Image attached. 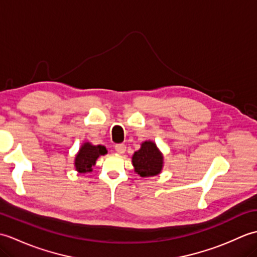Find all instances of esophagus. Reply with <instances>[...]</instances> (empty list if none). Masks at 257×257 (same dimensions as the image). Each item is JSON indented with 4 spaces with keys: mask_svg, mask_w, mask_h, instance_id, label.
Segmentation results:
<instances>
[{
    "mask_svg": "<svg viewBox=\"0 0 257 257\" xmlns=\"http://www.w3.org/2000/svg\"><path fill=\"white\" fill-rule=\"evenodd\" d=\"M114 149H116V151L118 152L119 155H122V154H124V151H125V146L123 144H119V145L114 146Z\"/></svg>",
    "mask_w": 257,
    "mask_h": 257,
    "instance_id": "1",
    "label": "esophagus"
}]
</instances>
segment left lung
<instances>
[{"mask_svg": "<svg viewBox=\"0 0 257 257\" xmlns=\"http://www.w3.org/2000/svg\"><path fill=\"white\" fill-rule=\"evenodd\" d=\"M135 172L143 178L158 176L163 169V155L157 145L151 140L141 144L140 149L132 158Z\"/></svg>", "mask_w": 257, "mask_h": 257, "instance_id": "8db88e82", "label": "left lung"}]
</instances>
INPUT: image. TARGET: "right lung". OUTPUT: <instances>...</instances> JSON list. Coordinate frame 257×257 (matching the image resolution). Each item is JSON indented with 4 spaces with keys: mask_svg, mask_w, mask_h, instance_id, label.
<instances>
[{
    "mask_svg": "<svg viewBox=\"0 0 257 257\" xmlns=\"http://www.w3.org/2000/svg\"><path fill=\"white\" fill-rule=\"evenodd\" d=\"M107 149L103 146H94L86 141L79 148L75 156L74 166L78 173H87L92 171V167L96 165V161L100 156L107 155Z\"/></svg>",
    "mask_w": 257,
    "mask_h": 257,
    "instance_id": "right-lung-1",
    "label": "right lung"
}]
</instances>
